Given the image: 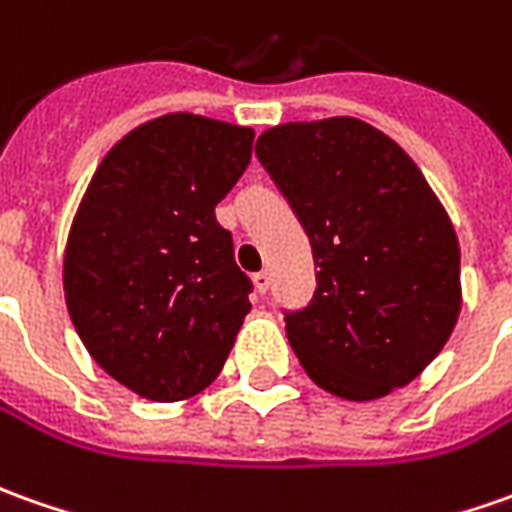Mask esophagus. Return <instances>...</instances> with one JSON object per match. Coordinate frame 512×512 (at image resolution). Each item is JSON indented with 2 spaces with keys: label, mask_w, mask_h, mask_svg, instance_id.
<instances>
[{
  "label": "esophagus",
  "mask_w": 512,
  "mask_h": 512,
  "mask_svg": "<svg viewBox=\"0 0 512 512\" xmlns=\"http://www.w3.org/2000/svg\"><path fill=\"white\" fill-rule=\"evenodd\" d=\"M255 288H257V294H266L269 291V285H271V277H269V271H257L255 277Z\"/></svg>",
  "instance_id": "1"
}]
</instances>
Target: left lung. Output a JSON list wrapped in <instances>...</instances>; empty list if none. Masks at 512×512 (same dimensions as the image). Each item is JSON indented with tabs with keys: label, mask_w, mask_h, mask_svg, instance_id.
<instances>
[{
	"label": "left lung",
	"mask_w": 512,
	"mask_h": 512,
	"mask_svg": "<svg viewBox=\"0 0 512 512\" xmlns=\"http://www.w3.org/2000/svg\"><path fill=\"white\" fill-rule=\"evenodd\" d=\"M314 249L316 291L285 314L322 389L375 401L443 350L462 305L460 243L395 139L356 117L285 123L255 145Z\"/></svg>",
	"instance_id": "1"
}]
</instances>
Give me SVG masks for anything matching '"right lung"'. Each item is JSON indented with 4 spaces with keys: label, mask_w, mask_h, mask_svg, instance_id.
Wrapping results in <instances>:
<instances>
[{
    "label": "right lung",
    "mask_w": 512,
    "mask_h": 512,
    "mask_svg": "<svg viewBox=\"0 0 512 512\" xmlns=\"http://www.w3.org/2000/svg\"><path fill=\"white\" fill-rule=\"evenodd\" d=\"M252 139L201 114L156 117L103 156L75 212L66 311L89 356L148 401L210 387L252 311V280L215 221Z\"/></svg>",
    "instance_id": "add662e5"
}]
</instances>
